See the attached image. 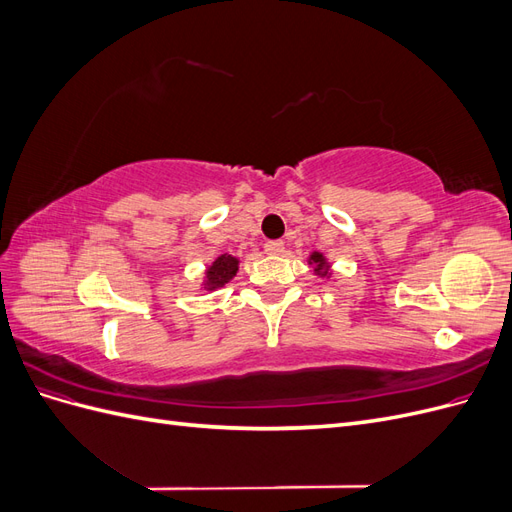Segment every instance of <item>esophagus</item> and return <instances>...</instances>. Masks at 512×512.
Segmentation results:
<instances>
[{"instance_id":"1","label":"esophagus","mask_w":512,"mask_h":512,"mask_svg":"<svg viewBox=\"0 0 512 512\" xmlns=\"http://www.w3.org/2000/svg\"><path fill=\"white\" fill-rule=\"evenodd\" d=\"M265 252L269 256H280V254H284V243L282 241H267L265 243Z\"/></svg>"}]
</instances>
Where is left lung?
Listing matches in <instances>:
<instances>
[{
    "label": "left lung",
    "mask_w": 512,
    "mask_h": 512,
    "mask_svg": "<svg viewBox=\"0 0 512 512\" xmlns=\"http://www.w3.org/2000/svg\"><path fill=\"white\" fill-rule=\"evenodd\" d=\"M307 265L312 267V271H314V275H318V277H329L333 275V265H331V260L324 256L322 252H312L309 254V258H307Z\"/></svg>",
    "instance_id": "8db88e82"
}]
</instances>
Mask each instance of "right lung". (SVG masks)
Wrapping results in <instances>:
<instances>
[{"mask_svg":"<svg viewBox=\"0 0 512 512\" xmlns=\"http://www.w3.org/2000/svg\"><path fill=\"white\" fill-rule=\"evenodd\" d=\"M239 258L232 256V254H220L218 258H215L211 265L205 269L203 273V284H200V288H203L205 292H213V290H220L224 288L232 277L237 275L239 271Z\"/></svg>","mask_w":512,"mask_h":512,"instance_id":"obj_1","label":"right lung"}]
</instances>
